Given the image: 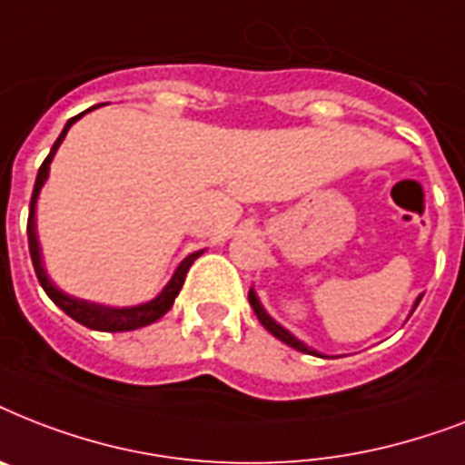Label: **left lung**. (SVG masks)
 Returning <instances> with one entry per match:
<instances>
[{"label": "left lung", "mask_w": 465, "mask_h": 465, "mask_svg": "<svg viewBox=\"0 0 465 465\" xmlns=\"http://www.w3.org/2000/svg\"><path fill=\"white\" fill-rule=\"evenodd\" d=\"M420 299H422V297H418V302H415V306L420 304ZM248 302H251V306H253V311H255V316H258V321H261V323L265 325V328H268V331L272 332V335H275L277 340H282L284 345L294 347V350H299V352L316 354V357H323V354H321V352H316V350H311L309 345H304V342H302V340H299V338H294V335H292V332L287 331V328H282V325L277 323V321H272V318L268 316V311L262 309L261 299H258V294H255L253 290L248 292Z\"/></svg>", "instance_id": "8db88e82"}]
</instances>
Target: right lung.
<instances>
[{
    "label": "right lung",
    "mask_w": 465,
    "mask_h": 465,
    "mask_svg": "<svg viewBox=\"0 0 465 465\" xmlns=\"http://www.w3.org/2000/svg\"><path fill=\"white\" fill-rule=\"evenodd\" d=\"M96 108V105H94ZM89 108V111H94ZM84 111V113H89ZM84 113H79L76 118L67 120V125L62 130V134L57 137V142L50 149V154L47 159L43 161V166L38 168V175H35V188H33L31 195V212H28V251H31V261L33 268H35V275H38L40 287L45 290V294L53 299L54 304L60 306L69 318H74L76 323L86 325L91 331H104V332H123V331H137V328H144V325L154 323L159 321L163 313H166L171 306H173L175 297H178V292H181L183 282H185V275H188L190 265L195 262V258L203 255V251H197V253H190L185 261L175 268L173 277L168 280V284L163 290L159 292V297L147 302V304L140 306H127V309H111V306H101V304H91V302H84V299H74L64 294L62 290L54 287V282L47 277L45 268H43V258H40V246H38V233H35V203H38L40 188H43V183L47 181V173H50V163H53L54 152L60 149L62 140H64V134L72 125H74L76 120L82 118Z\"/></svg>",
    "instance_id": "right-lung-1"
}]
</instances>
